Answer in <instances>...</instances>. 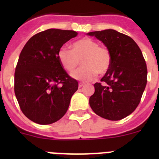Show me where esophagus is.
<instances>
[{"instance_id":"obj_1","label":"esophagus","mask_w":159,"mask_h":159,"mask_svg":"<svg viewBox=\"0 0 159 159\" xmlns=\"http://www.w3.org/2000/svg\"><path fill=\"white\" fill-rule=\"evenodd\" d=\"M84 84H83V83H80L79 84V88H82V87H84Z\"/></svg>"}]
</instances>
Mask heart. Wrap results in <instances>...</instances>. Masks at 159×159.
Segmentation results:
<instances>
[{
	"instance_id": "obj_1",
	"label": "heart",
	"mask_w": 159,
	"mask_h": 159,
	"mask_svg": "<svg viewBox=\"0 0 159 159\" xmlns=\"http://www.w3.org/2000/svg\"><path fill=\"white\" fill-rule=\"evenodd\" d=\"M59 62L67 71L75 70L82 60L83 67L71 74L76 80L90 81L97 73L104 75L111 64V56L107 48L99 46L98 42L90 38H84L73 43V48L61 47L57 52Z\"/></svg>"
}]
</instances>
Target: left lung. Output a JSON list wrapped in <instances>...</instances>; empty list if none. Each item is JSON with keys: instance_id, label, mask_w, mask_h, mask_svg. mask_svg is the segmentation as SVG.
I'll use <instances>...</instances> for the list:
<instances>
[{"instance_id": "obj_1", "label": "left lung", "mask_w": 159, "mask_h": 159, "mask_svg": "<svg viewBox=\"0 0 159 159\" xmlns=\"http://www.w3.org/2000/svg\"><path fill=\"white\" fill-rule=\"evenodd\" d=\"M100 40L109 50L111 64L95 83L89 103L96 115L108 120H120L136 109L147 82V68L139 47L130 36L114 29L87 33Z\"/></svg>"}]
</instances>
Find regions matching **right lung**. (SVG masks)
Returning <instances> with one entry per match:
<instances>
[{
    "instance_id": "1",
    "label": "right lung",
    "mask_w": 159,
    "mask_h": 159,
    "mask_svg": "<svg viewBox=\"0 0 159 159\" xmlns=\"http://www.w3.org/2000/svg\"><path fill=\"white\" fill-rule=\"evenodd\" d=\"M77 34L72 30L47 29L31 37L20 54L14 91L24 115L34 123L58 121L78 89L77 80L67 75L57 57L59 49Z\"/></svg>"
}]
</instances>
